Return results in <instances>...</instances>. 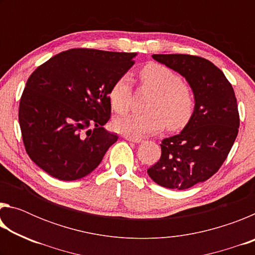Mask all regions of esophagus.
I'll list each match as a JSON object with an SVG mask.
<instances>
[{"mask_svg": "<svg viewBox=\"0 0 255 255\" xmlns=\"http://www.w3.org/2000/svg\"><path fill=\"white\" fill-rule=\"evenodd\" d=\"M125 139H127L129 141H132V143H136V144L141 143V141H143L140 139V138H131V137H127V136H125Z\"/></svg>", "mask_w": 255, "mask_h": 255, "instance_id": "esophagus-1", "label": "esophagus"}]
</instances>
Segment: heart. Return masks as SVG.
Instances as JSON below:
<instances>
[{"instance_id": "obj_1", "label": "heart", "mask_w": 255, "mask_h": 255, "mask_svg": "<svg viewBox=\"0 0 255 255\" xmlns=\"http://www.w3.org/2000/svg\"><path fill=\"white\" fill-rule=\"evenodd\" d=\"M140 81L155 93L148 107V114H127L117 117L115 131L131 138L153 135L167 127L172 130L183 128L195 111V96L192 90L178 73L165 65L149 63L139 72ZM131 94V80L128 74L118 77L109 90L112 109L124 112L128 109Z\"/></svg>"}]
</instances>
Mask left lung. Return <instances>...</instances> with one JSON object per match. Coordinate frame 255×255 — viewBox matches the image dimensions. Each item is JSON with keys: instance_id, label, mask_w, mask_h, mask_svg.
<instances>
[{"instance_id": "8db88e82", "label": "left lung", "mask_w": 255, "mask_h": 255, "mask_svg": "<svg viewBox=\"0 0 255 255\" xmlns=\"http://www.w3.org/2000/svg\"><path fill=\"white\" fill-rule=\"evenodd\" d=\"M152 57L182 75L195 96V111L182 131L162 140V155L147 170L164 188L184 190L219 170L239 132L234 90L224 73L202 57L156 54Z\"/></svg>"}]
</instances>
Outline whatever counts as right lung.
Listing matches in <instances>:
<instances>
[{
    "mask_svg": "<svg viewBox=\"0 0 255 255\" xmlns=\"http://www.w3.org/2000/svg\"><path fill=\"white\" fill-rule=\"evenodd\" d=\"M136 55L70 49L30 75L19 123L25 150L40 169L63 181L79 180L97 169L118 139L103 128L110 119L109 90L135 64Z\"/></svg>",
    "mask_w": 255,
    "mask_h": 255,
    "instance_id": "obj_1",
    "label": "right lung"
}]
</instances>
